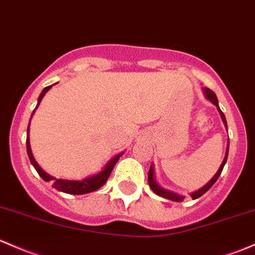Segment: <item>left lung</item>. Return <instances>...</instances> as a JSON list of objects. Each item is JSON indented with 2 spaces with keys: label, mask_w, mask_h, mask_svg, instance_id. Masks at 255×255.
Returning a JSON list of instances; mask_svg holds the SVG:
<instances>
[{
  "label": "left lung",
  "mask_w": 255,
  "mask_h": 255,
  "mask_svg": "<svg viewBox=\"0 0 255 255\" xmlns=\"http://www.w3.org/2000/svg\"><path fill=\"white\" fill-rule=\"evenodd\" d=\"M204 93H205V95H206V98L209 99V100L211 101V103L214 104V105H216L219 107V103H218V98H216V95H215V93L213 92V90H210V89H204ZM219 111H220V115H221V117H222V121H224V123H225V126H227V123H226V119H225V115H224V112L221 111V110L219 109ZM229 148H230V141H229V144H227V150H226V155H225V159H224V161H222V163H221V166H220V168H219V171L218 172H216V175L213 177V178L210 179V182H208V183L205 184L204 187H203V188H200L199 191H197V192H194V193H192V198L193 199H197V198H199V197H202L203 194H204V193H206L209 191V189L211 188V187H213V184L215 183L216 181H218V178L220 177V175H221V172H222V170H224V166H225V163H226V161H227V155H229ZM148 182H149V186H150V188L152 189V192L155 193V194H157V195H160V197H162V198H166V199H170V200H173V202H182V200L184 199L183 197H181V195H177V194H175V193H172V192H168V191H166V189H162L161 187H159L157 186L156 183H155V179H154V168H152V166H150V170H149V173H148Z\"/></svg>",
  "instance_id": "1"
}]
</instances>
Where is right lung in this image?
Returning a JSON list of instances; mask_svg holds the SVG:
<instances>
[{
	"label": "right lung",
	"mask_w": 255,
	"mask_h": 255,
	"mask_svg": "<svg viewBox=\"0 0 255 255\" xmlns=\"http://www.w3.org/2000/svg\"><path fill=\"white\" fill-rule=\"evenodd\" d=\"M51 87H52V85H50V87H46L44 90H42L41 94H40L39 99H37L36 107L39 106L40 101L42 100V98H44L45 94L49 92V89ZM36 107H35V110H36ZM35 110H34V112H35ZM34 112L31 114V116L34 115ZM29 123H30V122H29ZM26 133H28V134H26V151H28V156H29V159H30V162L33 163V166L35 167L37 173H39L40 177H41L44 181L52 182L53 188L57 189V191H60V192L67 193V194L80 195V194H85V193H90V192L96 191V189L101 188V187H103L104 184L106 183L107 179H109V177H110V175H111V172H112V170H114L116 162L119 161L120 157L123 155V152H121V154L117 155V156H115L114 159L110 160V162L107 163L106 167L104 168V170L101 171L100 173H98V175H95L93 177H89V178L82 179V181H68V179H57V178H53V177H51L50 175H47V173L45 172V171L42 170V168L40 167L39 165H37V162L35 161V159H34V156H33V152H31L30 144H29V128H28V130H26Z\"/></svg>",
	"instance_id": "obj_1"
}]
</instances>
